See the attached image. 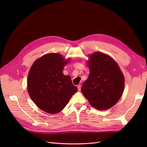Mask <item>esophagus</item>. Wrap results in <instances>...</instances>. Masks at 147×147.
Returning <instances> with one entry per match:
<instances>
[{"label":"esophagus","mask_w":147,"mask_h":147,"mask_svg":"<svg viewBox=\"0 0 147 147\" xmlns=\"http://www.w3.org/2000/svg\"><path fill=\"white\" fill-rule=\"evenodd\" d=\"M77 88H78V91H80L81 90V85H80V84H78V85L77 86Z\"/></svg>","instance_id":"1"}]
</instances>
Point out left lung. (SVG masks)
<instances>
[{
	"label": "left lung",
	"mask_w": 147,
	"mask_h": 147,
	"mask_svg": "<svg viewBox=\"0 0 147 147\" xmlns=\"http://www.w3.org/2000/svg\"><path fill=\"white\" fill-rule=\"evenodd\" d=\"M88 61L90 75L82 87V92L90 105L104 110L117 104L124 87V75L118 64L110 56L96 52Z\"/></svg>",
	"instance_id": "obj_1"
}]
</instances>
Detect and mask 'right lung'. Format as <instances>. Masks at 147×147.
Returning <instances> with one entry per match:
<instances>
[{"mask_svg":"<svg viewBox=\"0 0 147 147\" xmlns=\"http://www.w3.org/2000/svg\"><path fill=\"white\" fill-rule=\"evenodd\" d=\"M70 61L57 53H49L35 61L28 77L30 98L44 112L55 114L63 110L77 91L69 75L63 73Z\"/></svg>","mask_w":147,"mask_h":147,"instance_id":"1","label":"right lung"}]
</instances>
